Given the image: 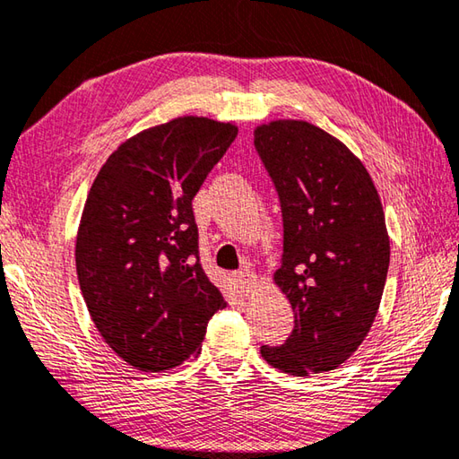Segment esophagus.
I'll use <instances>...</instances> for the list:
<instances>
[{
	"instance_id": "34e87169",
	"label": "esophagus",
	"mask_w": 459,
	"mask_h": 459,
	"mask_svg": "<svg viewBox=\"0 0 459 459\" xmlns=\"http://www.w3.org/2000/svg\"><path fill=\"white\" fill-rule=\"evenodd\" d=\"M256 274L253 273V271H248V268H245V271H240L238 274H237V284H238V289H240V292L242 294H253L255 292V289H256Z\"/></svg>"
}]
</instances>
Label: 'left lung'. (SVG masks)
Here are the masks:
<instances>
[{
	"mask_svg": "<svg viewBox=\"0 0 459 459\" xmlns=\"http://www.w3.org/2000/svg\"><path fill=\"white\" fill-rule=\"evenodd\" d=\"M255 147L281 196L282 266L274 284L294 328L260 354L284 374L336 370L370 332L390 266V237L370 173L342 141L302 119L255 129Z\"/></svg>",
	"mask_w": 459,
	"mask_h": 459,
	"instance_id": "obj_1",
	"label": "left lung"
}]
</instances>
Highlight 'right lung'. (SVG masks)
I'll return each mask as SVG.
<instances>
[{"label": "right lung", "mask_w": 459, "mask_h": 459, "mask_svg": "<svg viewBox=\"0 0 459 459\" xmlns=\"http://www.w3.org/2000/svg\"><path fill=\"white\" fill-rule=\"evenodd\" d=\"M237 134L235 121L175 117L121 143L89 188L79 286L99 334L141 372L199 354L227 307L199 263L193 199Z\"/></svg>", "instance_id": "right-lung-1"}]
</instances>
